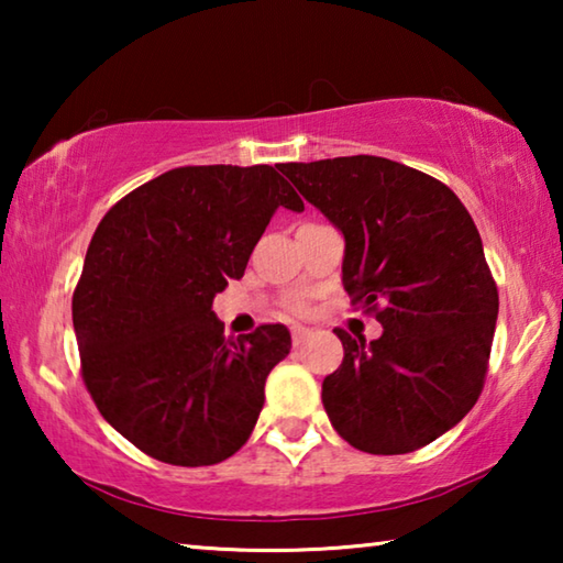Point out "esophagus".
Here are the masks:
<instances>
[{"mask_svg": "<svg viewBox=\"0 0 563 563\" xmlns=\"http://www.w3.org/2000/svg\"><path fill=\"white\" fill-rule=\"evenodd\" d=\"M308 338H310V330L308 328H292V345L295 347H300Z\"/></svg>", "mask_w": 563, "mask_h": 563, "instance_id": "1", "label": "esophagus"}]
</instances>
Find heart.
<instances>
[{
	"mask_svg": "<svg viewBox=\"0 0 563 563\" xmlns=\"http://www.w3.org/2000/svg\"><path fill=\"white\" fill-rule=\"evenodd\" d=\"M292 310H295V312H302V310H305V302H302V300L292 302Z\"/></svg>",
	"mask_w": 563,
	"mask_h": 563,
	"instance_id": "obj_1",
	"label": "heart"
}]
</instances>
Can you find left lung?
<instances>
[{"mask_svg": "<svg viewBox=\"0 0 563 563\" xmlns=\"http://www.w3.org/2000/svg\"><path fill=\"white\" fill-rule=\"evenodd\" d=\"M283 174L345 235L342 285L383 322L373 342L335 330L345 357L322 379L332 427L369 454L434 442L479 399L499 316L470 211L442 180L379 156Z\"/></svg>", "mask_w": 563, "mask_h": 563, "instance_id": "8db88e82", "label": "left lung"}]
</instances>
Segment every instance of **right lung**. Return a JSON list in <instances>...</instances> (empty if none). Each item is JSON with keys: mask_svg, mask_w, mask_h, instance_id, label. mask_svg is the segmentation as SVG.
Wrapping results in <instances>:
<instances>
[{"mask_svg": "<svg viewBox=\"0 0 563 563\" xmlns=\"http://www.w3.org/2000/svg\"><path fill=\"white\" fill-rule=\"evenodd\" d=\"M280 206L305 208L273 166H184L123 196L91 238L71 300L84 385L158 462L218 464L258 422L290 332L225 338L211 305Z\"/></svg>", "mask_w": 563, "mask_h": 563, "instance_id": "add662e5", "label": "right lung"}]
</instances>
